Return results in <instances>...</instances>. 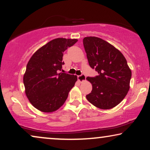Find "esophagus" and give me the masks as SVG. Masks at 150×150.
Instances as JSON below:
<instances>
[{"label": "esophagus", "instance_id": "1", "mask_svg": "<svg viewBox=\"0 0 150 150\" xmlns=\"http://www.w3.org/2000/svg\"><path fill=\"white\" fill-rule=\"evenodd\" d=\"M77 78H78V80H79L80 82H83L84 81H85L86 79V76L84 74H82L78 76Z\"/></svg>", "mask_w": 150, "mask_h": 150}]
</instances>
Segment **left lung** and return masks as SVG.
Returning <instances> with one entry per match:
<instances>
[{
	"label": "left lung",
	"mask_w": 150,
	"mask_h": 150,
	"mask_svg": "<svg viewBox=\"0 0 150 150\" xmlns=\"http://www.w3.org/2000/svg\"><path fill=\"white\" fill-rule=\"evenodd\" d=\"M83 46L89 64L98 71L95 77H87L92 91L86 96L96 107L110 109L124 100L130 89L132 72L122 53L101 38L87 37Z\"/></svg>",
	"instance_id": "left-lung-1"
}]
</instances>
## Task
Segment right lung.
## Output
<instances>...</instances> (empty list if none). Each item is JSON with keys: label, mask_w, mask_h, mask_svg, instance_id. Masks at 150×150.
<instances>
[{"label": "right lung", "mask_w": 150, "mask_h": 150, "mask_svg": "<svg viewBox=\"0 0 150 150\" xmlns=\"http://www.w3.org/2000/svg\"><path fill=\"white\" fill-rule=\"evenodd\" d=\"M76 39H54L34 53L26 65L23 82L30 103L42 112H53L64 104L77 76L60 73L63 52Z\"/></svg>", "instance_id": "right-lung-1"}]
</instances>
